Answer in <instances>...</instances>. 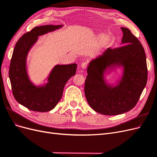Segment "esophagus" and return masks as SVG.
I'll return each mask as SVG.
<instances>
[{
	"label": "esophagus",
	"mask_w": 157,
	"mask_h": 157,
	"mask_svg": "<svg viewBox=\"0 0 157 157\" xmlns=\"http://www.w3.org/2000/svg\"><path fill=\"white\" fill-rule=\"evenodd\" d=\"M88 67V63L86 62V61H84V62H82L81 63V67L83 69H86Z\"/></svg>",
	"instance_id": "obj_1"
}]
</instances>
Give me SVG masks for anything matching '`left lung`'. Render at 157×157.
Here are the masks:
<instances>
[{"label":"left lung","mask_w":157,"mask_h":157,"mask_svg":"<svg viewBox=\"0 0 157 157\" xmlns=\"http://www.w3.org/2000/svg\"><path fill=\"white\" fill-rule=\"evenodd\" d=\"M122 44L107 48L103 54L90 61L85 80L84 93L90 106L105 115H117L134 108L146 86V56L140 40L126 27ZM122 66L124 71L120 84L112 87L106 84L103 73L107 67Z\"/></svg>","instance_id":"8db88e82"}]
</instances>
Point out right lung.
<instances>
[{
	"label": "right lung",
	"instance_id": "obj_1",
	"mask_svg": "<svg viewBox=\"0 0 157 157\" xmlns=\"http://www.w3.org/2000/svg\"><path fill=\"white\" fill-rule=\"evenodd\" d=\"M62 25H47L36 27L25 33L16 44L9 69L12 93L21 105L38 112L53 109L59 101L65 85L75 75L77 65H57L51 71L44 86H36L30 81L26 69L28 52L38 39V36L58 29Z\"/></svg>",
	"mask_w": 157,
	"mask_h": 157
}]
</instances>
